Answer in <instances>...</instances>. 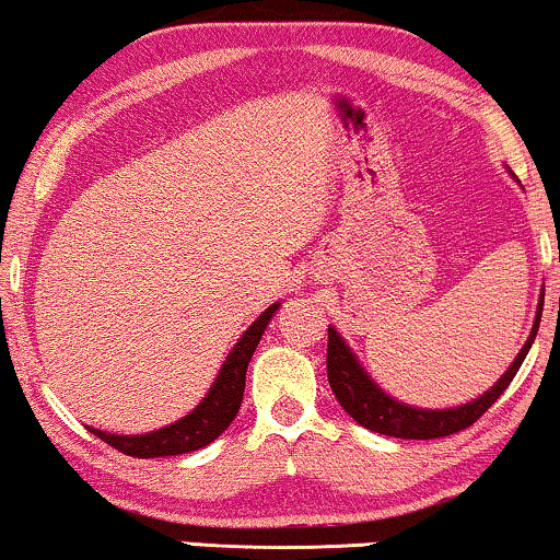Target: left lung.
<instances>
[{
	"label": "left lung",
	"instance_id": "left-lung-1",
	"mask_svg": "<svg viewBox=\"0 0 560 560\" xmlns=\"http://www.w3.org/2000/svg\"><path fill=\"white\" fill-rule=\"evenodd\" d=\"M540 314H542V294L538 312H535V325L530 329V337L523 345V350L517 352L513 365L505 370V375L492 385L485 396L471 400V404L444 408V411H431V408H413L406 404H398L396 398H390L383 388H377V383L365 373V368L360 365L355 352H352L335 327L327 329V377L329 388H332L335 398L340 400V406L355 419L360 427H365L375 434L396 436V439H439L456 434L471 427L494 400H498L510 383H513L515 373L523 365V360L530 350V345L538 335L540 327Z\"/></svg>",
	"mask_w": 560,
	"mask_h": 560
}]
</instances>
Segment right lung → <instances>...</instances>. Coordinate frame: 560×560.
I'll use <instances>...</instances> for the list:
<instances>
[{
  "mask_svg": "<svg viewBox=\"0 0 560 560\" xmlns=\"http://www.w3.org/2000/svg\"><path fill=\"white\" fill-rule=\"evenodd\" d=\"M277 310L279 302L271 304L269 310L243 332L241 340L235 342V348L231 350V355L225 358L223 368H220L215 383L210 385L208 396L200 400V406L195 408V411L183 416V419L175 423H170V427L152 431V434L119 436L93 427H89V431H93V436L104 439L108 446L119 448L126 456H137V459L177 456L208 446L210 441H215L228 427H231L235 413H238L243 388H246L248 362L254 358L258 342H261L264 329L271 322L273 314H277Z\"/></svg>",
  "mask_w": 560,
  "mask_h": 560,
  "instance_id": "add662e5",
  "label": "right lung"
}]
</instances>
